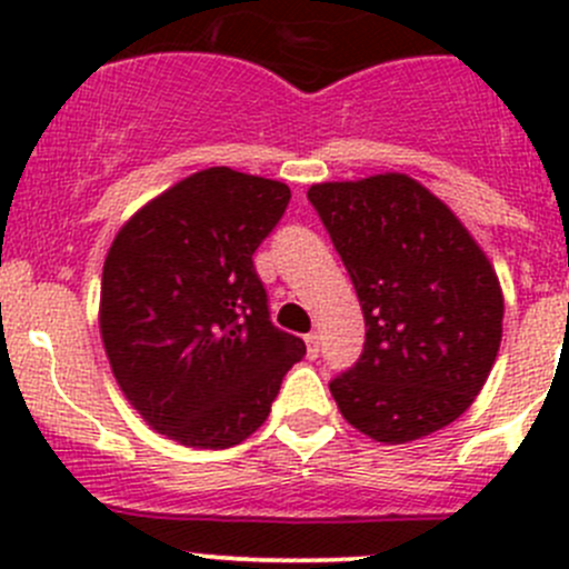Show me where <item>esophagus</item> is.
<instances>
[{
    "instance_id": "1",
    "label": "esophagus",
    "mask_w": 569,
    "mask_h": 569,
    "mask_svg": "<svg viewBox=\"0 0 569 569\" xmlns=\"http://www.w3.org/2000/svg\"><path fill=\"white\" fill-rule=\"evenodd\" d=\"M319 332L317 330H313V332H308V336H306V347H308V355H311V358H317V355H319Z\"/></svg>"
}]
</instances>
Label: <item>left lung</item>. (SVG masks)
Masks as SVG:
<instances>
[{
  "label": "left lung",
  "instance_id": "1",
  "mask_svg": "<svg viewBox=\"0 0 569 569\" xmlns=\"http://www.w3.org/2000/svg\"><path fill=\"white\" fill-rule=\"evenodd\" d=\"M366 319L363 355L330 382L341 416L377 443L449 427L485 388L503 295L455 211L405 173L308 189Z\"/></svg>",
  "mask_w": 569,
  "mask_h": 569
}]
</instances>
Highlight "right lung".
I'll return each instance as SVG.
<instances>
[{
	"instance_id": "1",
	"label": "right lung",
	"mask_w": 569,
	"mask_h": 569,
	"mask_svg": "<svg viewBox=\"0 0 569 569\" xmlns=\"http://www.w3.org/2000/svg\"><path fill=\"white\" fill-rule=\"evenodd\" d=\"M291 189L231 168L187 176L118 231L101 341L129 405L189 449H231L269 416L306 343L269 321L252 252Z\"/></svg>"
}]
</instances>
